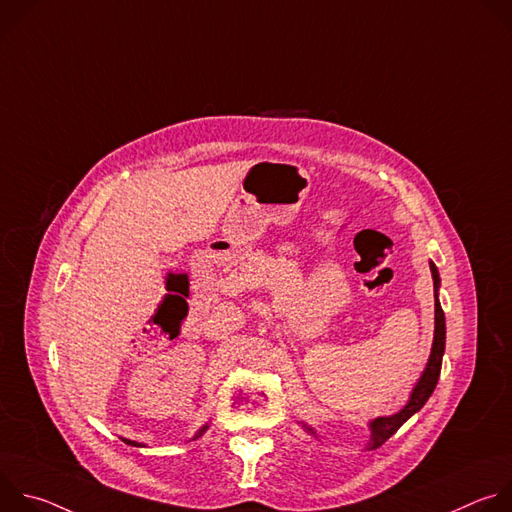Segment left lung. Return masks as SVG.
Wrapping results in <instances>:
<instances>
[{
  "instance_id": "1",
  "label": "left lung",
  "mask_w": 512,
  "mask_h": 512,
  "mask_svg": "<svg viewBox=\"0 0 512 512\" xmlns=\"http://www.w3.org/2000/svg\"><path fill=\"white\" fill-rule=\"evenodd\" d=\"M431 267V277H433V285H435V332H433V346H431V354H429V360H427V367L419 379V383L415 385L407 405L395 413V415H389V417H379L371 423V450L383 446L389 437L413 415L417 413L425 401L429 399V395L433 393L435 385H437V379H440V371H442V356H444V350H446V316H444V310H442V304L440 300H437V287H440V275H437V269L433 263H429ZM308 431H312L308 427ZM314 433V431H312Z\"/></svg>"
}]
</instances>
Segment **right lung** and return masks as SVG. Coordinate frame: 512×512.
Instances as JSON below:
<instances>
[{
  "instance_id": "obj_1",
  "label": "right lung",
  "mask_w": 512,
  "mask_h": 512,
  "mask_svg": "<svg viewBox=\"0 0 512 512\" xmlns=\"http://www.w3.org/2000/svg\"><path fill=\"white\" fill-rule=\"evenodd\" d=\"M206 427H208V425H204V427H202V429H200V431L194 435V440H196V437H200V435L206 431ZM123 442H125V444H129V446H135V448H139V446H141V444H137V442H129V440H123Z\"/></svg>"
}]
</instances>
